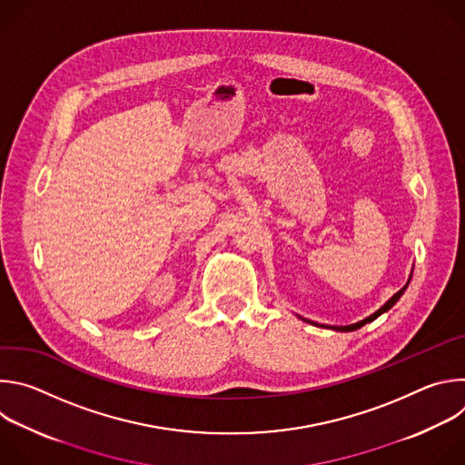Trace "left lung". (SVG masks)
<instances>
[{
    "instance_id": "1",
    "label": "left lung",
    "mask_w": 465,
    "mask_h": 465,
    "mask_svg": "<svg viewBox=\"0 0 465 465\" xmlns=\"http://www.w3.org/2000/svg\"><path fill=\"white\" fill-rule=\"evenodd\" d=\"M407 285H409V283H407ZM407 285H405L401 291H397V292H395V294H393V296H391V298H390V300H388V302H386V303H384V305H382L379 311H375L371 316H368V318H364V320H361V322H357V323H351V325H341V327H335V325L331 327V325H329V327H331V329H335V331H355V329L362 327L364 323H368V322H373L377 316H381L382 312H386L388 309H391V307H393V303H395L397 300H400V298L403 296V292H405ZM311 323H312V322H311ZM314 325H318V323H314ZM322 327H323V325H322Z\"/></svg>"
}]
</instances>
